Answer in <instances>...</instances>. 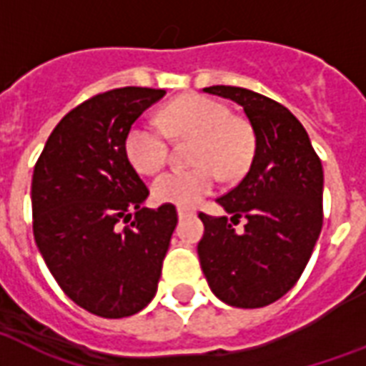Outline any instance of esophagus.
Segmentation results:
<instances>
[{
	"mask_svg": "<svg viewBox=\"0 0 366 366\" xmlns=\"http://www.w3.org/2000/svg\"><path fill=\"white\" fill-rule=\"evenodd\" d=\"M177 215H179V219H185V217H192L194 212L191 209H185V208H177Z\"/></svg>",
	"mask_w": 366,
	"mask_h": 366,
	"instance_id": "obj_1",
	"label": "esophagus"
}]
</instances>
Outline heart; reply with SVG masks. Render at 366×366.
Segmentation results:
<instances>
[{
  "label": "heart",
  "instance_id": "heart-1",
  "mask_svg": "<svg viewBox=\"0 0 366 366\" xmlns=\"http://www.w3.org/2000/svg\"><path fill=\"white\" fill-rule=\"evenodd\" d=\"M164 129L175 139H194L192 169H169L152 183L158 202L192 208L214 191L215 172L223 179H240L256 152V135L227 104L204 95H185L166 104ZM152 122H135L126 133L124 151L139 174H154L168 158V135Z\"/></svg>",
  "mask_w": 366,
  "mask_h": 366
}]
</instances>
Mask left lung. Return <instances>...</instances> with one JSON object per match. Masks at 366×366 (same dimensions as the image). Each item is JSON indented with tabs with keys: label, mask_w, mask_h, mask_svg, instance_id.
Segmentation results:
<instances>
[{
	"label": "left lung",
	"mask_w": 366,
	"mask_h": 366,
	"mask_svg": "<svg viewBox=\"0 0 366 366\" xmlns=\"http://www.w3.org/2000/svg\"><path fill=\"white\" fill-rule=\"evenodd\" d=\"M204 92L244 109L256 135L250 169L217 198L231 217L198 214V257L217 298L233 307H265L282 298L310 262L322 227V166L290 110L244 87ZM245 219V231L232 227Z\"/></svg>",
	"instance_id": "left-lung-1"
}]
</instances>
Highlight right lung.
I'll return each mask as SVG.
<instances>
[{
    "label": "right lung",
    "instance_id": "1",
    "mask_svg": "<svg viewBox=\"0 0 366 366\" xmlns=\"http://www.w3.org/2000/svg\"><path fill=\"white\" fill-rule=\"evenodd\" d=\"M164 95L120 87L87 99L56 124L34 168L39 254L68 298L104 319L151 304L177 225L174 204L143 208L149 189L124 151L127 129ZM122 219L132 223L120 228Z\"/></svg>",
    "mask_w": 366,
    "mask_h": 366
}]
</instances>
